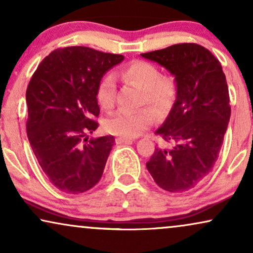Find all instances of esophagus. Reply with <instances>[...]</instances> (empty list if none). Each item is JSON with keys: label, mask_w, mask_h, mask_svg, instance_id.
<instances>
[{"label": "esophagus", "mask_w": 253, "mask_h": 253, "mask_svg": "<svg viewBox=\"0 0 253 253\" xmlns=\"http://www.w3.org/2000/svg\"><path fill=\"white\" fill-rule=\"evenodd\" d=\"M116 142L118 145H120V143H129L133 142V139H128V137H117Z\"/></svg>", "instance_id": "esophagus-1"}]
</instances>
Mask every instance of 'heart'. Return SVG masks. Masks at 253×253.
<instances>
[{
    "label": "heart",
    "instance_id": "heart-1",
    "mask_svg": "<svg viewBox=\"0 0 253 253\" xmlns=\"http://www.w3.org/2000/svg\"><path fill=\"white\" fill-rule=\"evenodd\" d=\"M127 82L143 89L145 103L156 113L167 112L176 97V83L171 77L161 76L154 64L135 60L121 71ZM116 97V82L111 75L105 76L99 83L97 99L105 110L113 106ZM153 113L147 108L139 111L120 110L114 112L105 120V128L108 133L120 137H135L140 135L153 123Z\"/></svg>",
    "mask_w": 253,
    "mask_h": 253
}]
</instances>
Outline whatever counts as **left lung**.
<instances>
[{"mask_svg": "<svg viewBox=\"0 0 253 253\" xmlns=\"http://www.w3.org/2000/svg\"><path fill=\"white\" fill-rule=\"evenodd\" d=\"M174 76L176 99L156 129L172 147L155 148L147 169L169 193H183L208 176L218 159L231 114L225 75L204 46L182 43L141 53Z\"/></svg>", "mask_w": 253, "mask_h": 253, "instance_id": "1", "label": "left lung"}]
</instances>
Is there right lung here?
<instances>
[{"instance_id": "obj_1", "label": "right lung", "mask_w": 253, "mask_h": 253, "mask_svg": "<svg viewBox=\"0 0 253 253\" xmlns=\"http://www.w3.org/2000/svg\"><path fill=\"white\" fill-rule=\"evenodd\" d=\"M125 57L86 46L57 49L42 60L27 88V133L40 166L57 189L81 194L103 176L114 136L98 128L97 91Z\"/></svg>"}]
</instances>
